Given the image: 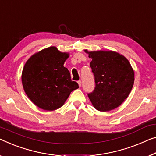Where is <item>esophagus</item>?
<instances>
[{
  "label": "esophagus",
  "instance_id": "1",
  "mask_svg": "<svg viewBox=\"0 0 156 156\" xmlns=\"http://www.w3.org/2000/svg\"><path fill=\"white\" fill-rule=\"evenodd\" d=\"M78 83L79 87H81V84H82V82H81V80H78Z\"/></svg>",
  "mask_w": 156,
  "mask_h": 156
}]
</instances>
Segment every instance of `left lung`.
<instances>
[{"label": "left lung", "instance_id": "8db88e82", "mask_svg": "<svg viewBox=\"0 0 156 156\" xmlns=\"http://www.w3.org/2000/svg\"><path fill=\"white\" fill-rule=\"evenodd\" d=\"M90 66L95 87L88 97L94 107L108 111L119 106L129 94L134 80L131 65L124 56L112 51L90 52Z\"/></svg>", "mask_w": 156, "mask_h": 156}]
</instances>
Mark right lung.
<instances>
[{
  "label": "right lung",
  "instance_id": "obj_1",
  "mask_svg": "<svg viewBox=\"0 0 156 156\" xmlns=\"http://www.w3.org/2000/svg\"><path fill=\"white\" fill-rule=\"evenodd\" d=\"M68 57V54L50 47L35 54L25 64L23 87L28 97L39 108L47 111L60 108L71 92L79 87L64 66Z\"/></svg>",
  "mask_w": 156,
  "mask_h": 156
}]
</instances>
